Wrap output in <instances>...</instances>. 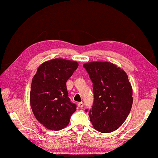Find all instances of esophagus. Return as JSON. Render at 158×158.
Wrapping results in <instances>:
<instances>
[{
  "label": "esophagus",
  "instance_id": "esophagus-1",
  "mask_svg": "<svg viewBox=\"0 0 158 158\" xmlns=\"http://www.w3.org/2000/svg\"><path fill=\"white\" fill-rule=\"evenodd\" d=\"M78 107H80V108H82L84 106V103L82 102H80L78 103Z\"/></svg>",
  "mask_w": 158,
  "mask_h": 158
}]
</instances>
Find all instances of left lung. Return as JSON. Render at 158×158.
I'll use <instances>...</instances> for the list:
<instances>
[{
  "mask_svg": "<svg viewBox=\"0 0 158 158\" xmlns=\"http://www.w3.org/2000/svg\"><path fill=\"white\" fill-rule=\"evenodd\" d=\"M92 82L94 102L88 115L94 128L110 133L123 123L133 104V90L126 72L108 61L83 65ZM86 112L88 110L86 109Z\"/></svg>",
  "mask_w": 158,
  "mask_h": 158,
  "instance_id": "8db88e82",
  "label": "left lung"
}]
</instances>
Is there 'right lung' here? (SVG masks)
Here are the masks:
<instances>
[{
  "label": "right lung",
  "instance_id": "1",
  "mask_svg": "<svg viewBox=\"0 0 158 158\" xmlns=\"http://www.w3.org/2000/svg\"><path fill=\"white\" fill-rule=\"evenodd\" d=\"M78 67L77 61L56 58L41 64L33 76L31 107L37 120L48 129L65 128L76 110L68 97L66 82Z\"/></svg>",
  "mask_w": 158,
  "mask_h": 158
}]
</instances>
